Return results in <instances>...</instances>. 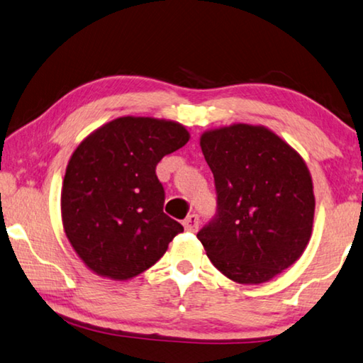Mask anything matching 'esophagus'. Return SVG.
Segmentation results:
<instances>
[{"instance_id": "obj_1", "label": "esophagus", "mask_w": 363, "mask_h": 363, "mask_svg": "<svg viewBox=\"0 0 363 363\" xmlns=\"http://www.w3.org/2000/svg\"><path fill=\"white\" fill-rule=\"evenodd\" d=\"M184 228L187 229V231H197L199 226H200V218L199 215H195V213H192V215H189L186 220H184Z\"/></svg>"}]
</instances>
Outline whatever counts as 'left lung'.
<instances>
[{
  "mask_svg": "<svg viewBox=\"0 0 363 363\" xmlns=\"http://www.w3.org/2000/svg\"><path fill=\"white\" fill-rule=\"evenodd\" d=\"M215 177L216 215L197 238L239 284L267 283L303 254L313 226L306 161L263 125L233 124L200 137Z\"/></svg>",
  "mask_w": 363,
  "mask_h": 363,
  "instance_id": "8db88e82",
  "label": "left lung"
}]
</instances>
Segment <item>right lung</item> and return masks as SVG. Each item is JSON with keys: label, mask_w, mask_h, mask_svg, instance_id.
<instances>
[{"label": "right lung", "mask_w": 363, "mask_h": 363, "mask_svg": "<svg viewBox=\"0 0 363 363\" xmlns=\"http://www.w3.org/2000/svg\"><path fill=\"white\" fill-rule=\"evenodd\" d=\"M189 142L174 121L118 118L72 153L61 192L62 226L96 274L130 279L157 263L184 228L163 211L157 164Z\"/></svg>", "instance_id": "1"}]
</instances>
